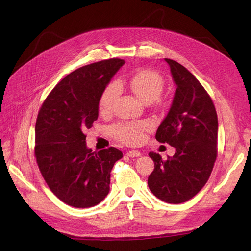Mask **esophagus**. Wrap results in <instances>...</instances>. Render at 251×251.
<instances>
[{
	"mask_svg": "<svg viewBox=\"0 0 251 251\" xmlns=\"http://www.w3.org/2000/svg\"><path fill=\"white\" fill-rule=\"evenodd\" d=\"M126 156L127 157H131V158H133V157H139V156H141V153H140L139 151H137V150H131V151H126Z\"/></svg>",
	"mask_w": 251,
	"mask_h": 251,
	"instance_id": "34e87169",
	"label": "esophagus"
}]
</instances>
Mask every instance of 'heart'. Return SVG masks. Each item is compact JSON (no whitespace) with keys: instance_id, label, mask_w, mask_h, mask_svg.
I'll use <instances>...</instances> for the list:
<instances>
[{"instance_id":"b5f03b06","label":"heart","mask_w":251,"mask_h":251,"mask_svg":"<svg viewBox=\"0 0 251 251\" xmlns=\"http://www.w3.org/2000/svg\"><path fill=\"white\" fill-rule=\"evenodd\" d=\"M121 81L111 82L103 90L100 100V109L102 113H107L112 109L114 100L119 93V88L123 87ZM133 93L144 103L155 100L161 94L163 89V79L160 75L154 71H141L128 81ZM148 127V124L144 121L137 123H123L118 124L112 128L114 136L120 141L128 144L138 143L142 139V132Z\"/></svg>"}]
</instances>
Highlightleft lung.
<instances>
[{"label":"left lung","instance_id":"obj_1","mask_svg":"<svg viewBox=\"0 0 251 251\" xmlns=\"http://www.w3.org/2000/svg\"><path fill=\"white\" fill-rule=\"evenodd\" d=\"M176 91L171 108L156 132L159 142L176 149L165 161L150 151L155 168L148 184L158 199L183 203L206 184L217 158L218 116L214 102L199 80L185 67L170 58Z\"/></svg>","mask_w":251,"mask_h":251}]
</instances>
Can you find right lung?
I'll use <instances>...</instances> for the list:
<instances>
[{
	"instance_id": "1",
	"label": "right lung",
	"mask_w": 251,
	"mask_h": 251,
	"mask_svg": "<svg viewBox=\"0 0 251 251\" xmlns=\"http://www.w3.org/2000/svg\"><path fill=\"white\" fill-rule=\"evenodd\" d=\"M112 58L83 66L60 80L45 100L35 124V157L52 193L73 207H92L110 192L116 148L89 149L85 132L98 118L103 90L125 65Z\"/></svg>"
}]
</instances>
